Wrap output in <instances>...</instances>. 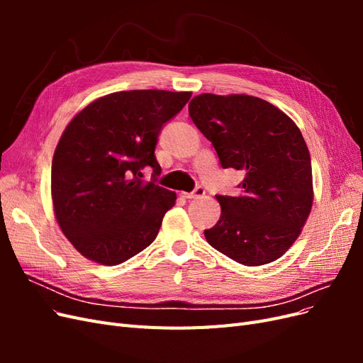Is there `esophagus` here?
Masks as SVG:
<instances>
[{
	"instance_id": "obj_1",
	"label": "esophagus",
	"mask_w": 363,
	"mask_h": 363,
	"mask_svg": "<svg viewBox=\"0 0 363 363\" xmlns=\"http://www.w3.org/2000/svg\"><path fill=\"white\" fill-rule=\"evenodd\" d=\"M206 194V189L203 186H196V188L192 192H182V196L186 200H192V199H199V196H203Z\"/></svg>"
}]
</instances>
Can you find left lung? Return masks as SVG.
I'll return each instance as SVG.
<instances>
[{"instance_id":"1","label":"left lung","mask_w":363,"mask_h":363,"mask_svg":"<svg viewBox=\"0 0 363 363\" xmlns=\"http://www.w3.org/2000/svg\"><path fill=\"white\" fill-rule=\"evenodd\" d=\"M189 115L221 167L245 174L238 195H216L221 216L204 230L207 242L247 267L277 260L300 236L313 201L312 162L300 128L250 95L201 94L191 100Z\"/></svg>"}]
</instances>
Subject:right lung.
Segmentation results:
<instances>
[{"label": "right lung", "instance_id": "obj_1", "mask_svg": "<svg viewBox=\"0 0 363 363\" xmlns=\"http://www.w3.org/2000/svg\"><path fill=\"white\" fill-rule=\"evenodd\" d=\"M191 92L123 91L98 98L65 128L51 164L54 213L79 252L119 265L156 239L177 195L156 184L163 125ZM151 167V182L141 171Z\"/></svg>", "mask_w": 363, "mask_h": 363}]
</instances>
